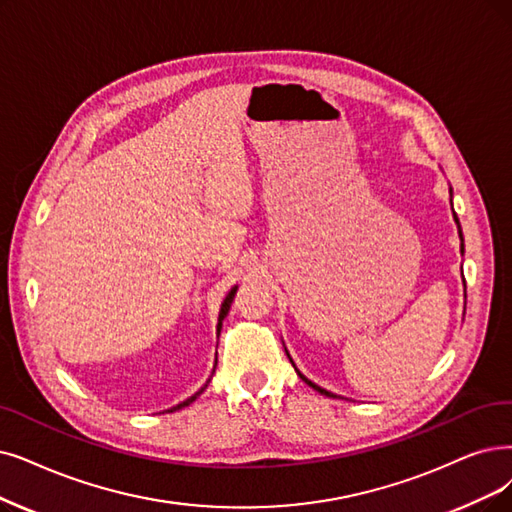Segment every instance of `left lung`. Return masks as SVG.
Wrapping results in <instances>:
<instances>
[{
    "mask_svg": "<svg viewBox=\"0 0 512 512\" xmlns=\"http://www.w3.org/2000/svg\"><path fill=\"white\" fill-rule=\"evenodd\" d=\"M449 193H452V191H449ZM454 220H456V224H458V235H460V239H462V229H460V220H458V216H456V212H454ZM462 252H464V239H462ZM285 353H288V351H285ZM288 357H290V353H288ZM290 361H292V357H290ZM292 365H294V361H292ZM294 370H296V365H294ZM298 372V370H296ZM298 376L306 382V384H309L311 388H315V391L317 393H321V395H325V397H332V399H336L338 395H334V393H330V391H325V388H321V386H317L315 382H311L309 378H306V376H302L300 372H298Z\"/></svg>",
    "mask_w": 512,
    "mask_h": 512,
    "instance_id": "1",
    "label": "left lung"
}]
</instances>
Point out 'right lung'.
<instances>
[{
  "mask_svg": "<svg viewBox=\"0 0 512 512\" xmlns=\"http://www.w3.org/2000/svg\"><path fill=\"white\" fill-rule=\"evenodd\" d=\"M235 294H237V285H235V288L227 294V298H224L222 300V306H220V315H218V325H216V330H218V334H220V327H222V319L224 317H227L229 315V309H231V302H233V298H235ZM214 370H216V365H214ZM208 384H210V380L206 382V384H203L201 388H199V391L193 395V397H189L187 401H182V403H178V405H174V407H170V410L168 412H176V410H182V407H187V405H191L203 391H206V388H208Z\"/></svg>",
  "mask_w": 512,
  "mask_h": 512,
  "instance_id": "right-lung-1",
  "label": "right lung"
}]
</instances>
